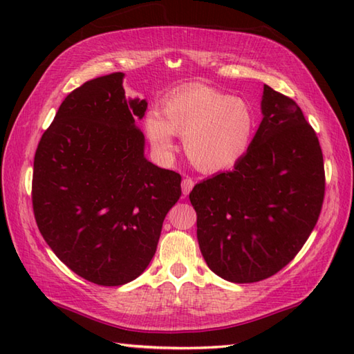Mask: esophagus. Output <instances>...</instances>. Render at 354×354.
<instances>
[{
  "instance_id": "esophagus-1",
  "label": "esophagus",
  "mask_w": 354,
  "mask_h": 354,
  "mask_svg": "<svg viewBox=\"0 0 354 354\" xmlns=\"http://www.w3.org/2000/svg\"><path fill=\"white\" fill-rule=\"evenodd\" d=\"M181 187H183V194H184V196H187V194H189L194 187V181L192 178H184Z\"/></svg>"
}]
</instances>
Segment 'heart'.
<instances>
[{"mask_svg":"<svg viewBox=\"0 0 354 354\" xmlns=\"http://www.w3.org/2000/svg\"><path fill=\"white\" fill-rule=\"evenodd\" d=\"M162 118L149 112L147 137L160 153L175 150L173 133L184 137L185 152L199 170L219 171L234 167L250 152L255 117L242 99L207 85H190L170 94L162 103Z\"/></svg>","mask_w":354,"mask_h":354,"instance_id":"b5f03b06","label":"heart"}]
</instances>
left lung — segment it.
<instances>
[{"label": "left lung", "instance_id": "8db88e82", "mask_svg": "<svg viewBox=\"0 0 354 354\" xmlns=\"http://www.w3.org/2000/svg\"><path fill=\"white\" fill-rule=\"evenodd\" d=\"M261 112L243 160L190 193L201 252L232 283L265 280L292 261L324 201L322 150L301 108L265 85Z\"/></svg>", "mask_w": 354, "mask_h": 354}]
</instances>
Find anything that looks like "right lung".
Returning a JSON list of instances; mask_svg holds the SVG:
<instances>
[{
    "label": "right lung",
    "mask_w": 354,
    "mask_h": 354,
    "mask_svg": "<svg viewBox=\"0 0 354 354\" xmlns=\"http://www.w3.org/2000/svg\"><path fill=\"white\" fill-rule=\"evenodd\" d=\"M123 73L85 82L65 97L37 145L32 202L42 237L73 272L122 286L145 272L181 175L145 158L135 124L147 102L126 99Z\"/></svg>",
    "instance_id": "obj_1"
}]
</instances>
